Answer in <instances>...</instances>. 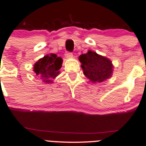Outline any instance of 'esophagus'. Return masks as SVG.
Segmentation results:
<instances>
[{"label": "esophagus", "instance_id": "34e87169", "mask_svg": "<svg viewBox=\"0 0 146 146\" xmlns=\"http://www.w3.org/2000/svg\"><path fill=\"white\" fill-rule=\"evenodd\" d=\"M65 57L67 58H72L73 57V54L70 52H65Z\"/></svg>", "mask_w": 146, "mask_h": 146}]
</instances>
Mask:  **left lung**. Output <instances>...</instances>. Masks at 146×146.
<instances>
[{"mask_svg":"<svg viewBox=\"0 0 146 146\" xmlns=\"http://www.w3.org/2000/svg\"><path fill=\"white\" fill-rule=\"evenodd\" d=\"M84 74L94 83H100L112 76L113 65L108 58L88 50L79 57Z\"/></svg>","mask_w":146,"mask_h":146,"instance_id":"8db88e82","label":"left lung"}]
</instances>
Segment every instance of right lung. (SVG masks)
I'll return each instance as SVG.
<instances>
[{"mask_svg": "<svg viewBox=\"0 0 146 146\" xmlns=\"http://www.w3.org/2000/svg\"><path fill=\"white\" fill-rule=\"evenodd\" d=\"M62 59L55 54L51 53L40 58L34 64V72L36 76L45 83H52L62 67Z\"/></svg>", "mask_w": 146, "mask_h": 146, "instance_id": "add662e5", "label": "right lung"}]
</instances>
